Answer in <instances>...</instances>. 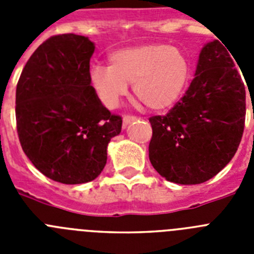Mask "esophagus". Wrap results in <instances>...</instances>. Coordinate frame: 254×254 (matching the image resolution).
Instances as JSON below:
<instances>
[{"mask_svg":"<svg viewBox=\"0 0 254 254\" xmlns=\"http://www.w3.org/2000/svg\"><path fill=\"white\" fill-rule=\"evenodd\" d=\"M134 120H136V117L132 116V114H125V116H123V128H126V127H127L131 122H133Z\"/></svg>","mask_w":254,"mask_h":254,"instance_id":"1","label":"esophagus"}]
</instances>
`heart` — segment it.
Segmentation results:
<instances>
[{
	"instance_id": "1",
	"label": "heart",
	"mask_w": 254,
	"mask_h": 254,
	"mask_svg": "<svg viewBox=\"0 0 254 254\" xmlns=\"http://www.w3.org/2000/svg\"><path fill=\"white\" fill-rule=\"evenodd\" d=\"M111 66L95 64L90 81L107 108H116L133 81L136 98L154 111L178 100L188 80V62L181 51L160 43L140 44L112 53Z\"/></svg>"
}]
</instances>
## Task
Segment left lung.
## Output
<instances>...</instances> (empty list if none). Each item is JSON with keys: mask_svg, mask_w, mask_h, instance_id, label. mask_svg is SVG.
I'll return each instance as SVG.
<instances>
[{"mask_svg": "<svg viewBox=\"0 0 254 254\" xmlns=\"http://www.w3.org/2000/svg\"><path fill=\"white\" fill-rule=\"evenodd\" d=\"M232 56L219 40L206 44L183 98L165 116L149 118V158L167 181L203 183L237 152L246 122V89Z\"/></svg>", "mask_w": 254, "mask_h": 254, "instance_id": "left-lung-1", "label": "left lung"}]
</instances>
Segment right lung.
<instances>
[{"mask_svg":"<svg viewBox=\"0 0 254 254\" xmlns=\"http://www.w3.org/2000/svg\"><path fill=\"white\" fill-rule=\"evenodd\" d=\"M94 43L61 34L40 44L16 86L21 147L44 176L64 185L94 181L107 164V146L122 117L102 104L90 81Z\"/></svg>","mask_w":254,"mask_h":254,"instance_id":"right-lung-1","label":"right lung"}]
</instances>
